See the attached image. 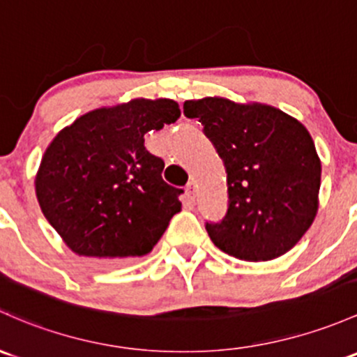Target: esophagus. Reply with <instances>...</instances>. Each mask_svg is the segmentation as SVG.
Here are the masks:
<instances>
[{"instance_id":"esophagus-1","label":"esophagus","mask_w":357,"mask_h":357,"mask_svg":"<svg viewBox=\"0 0 357 357\" xmlns=\"http://www.w3.org/2000/svg\"><path fill=\"white\" fill-rule=\"evenodd\" d=\"M185 191H186V195H188L190 200L193 202L195 200V183H188V185H186Z\"/></svg>"}]
</instances>
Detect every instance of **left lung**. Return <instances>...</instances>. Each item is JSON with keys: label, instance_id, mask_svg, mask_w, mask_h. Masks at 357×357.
<instances>
[{"label": "left lung", "instance_id": "left-lung-1", "mask_svg": "<svg viewBox=\"0 0 357 357\" xmlns=\"http://www.w3.org/2000/svg\"><path fill=\"white\" fill-rule=\"evenodd\" d=\"M227 172V212L205 224L219 250L246 261L287 253L313 224L321 162L303 123L267 104L186 100Z\"/></svg>", "mask_w": 357, "mask_h": 357}]
</instances>
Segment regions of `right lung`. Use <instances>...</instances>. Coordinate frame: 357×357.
<instances>
[{
	"label": "right lung",
	"instance_id": "right-lung-1",
	"mask_svg": "<svg viewBox=\"0 0 357 357\" xmlns=\"http://www.w3.org/2000/svg\"><path fill=\"white\" fill-rule=\"evenodd\" d=\"M181 116L176 100L133 99L75 119L51 142L36 176L47 222L82 257L147 255L181 210L183 190L162 179L145 133Z\"/></svg>",
	"mask_w": 357,
	"mask_h": 357
}]
</instances>
